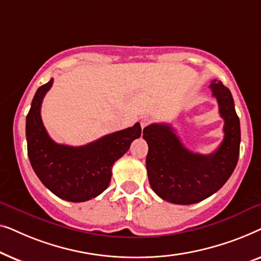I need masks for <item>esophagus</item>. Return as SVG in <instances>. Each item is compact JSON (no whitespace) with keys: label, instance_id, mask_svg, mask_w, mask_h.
I'll return each mask as SVG.
<instances>
[{"label":"esophagus","instance_id":"obj_1","mask_svg":"<svg viewBox=\"0 0 261 261\" xmlns=\"http://www.w3.org/2000/svg\"><path fill=\"white\" fill-rule=\"evenodd\" d=\"M149 123H151V119H148V117H144V119H141V121H140L141 129H144V128L147 127Z\"/></svg>","mask_w":261,"mask_h":261}]
</instances>
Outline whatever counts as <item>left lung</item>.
<instances>
[{
	"mask_svg": "<svg viewBox=\"0 0 261 261\" xmlns=\"http://www.w3.org/2000/svg\"><path fill=\"white\" fill-rule=\"evenodd\" d=\"M209 88L224 120L223 141L215 152L204 155L189 151L167 123H152L144 129L149 185L160 198L174 204H194L215 194L238 164L241 133L233 96L222 82L214 80Z\"/></svg>",
	"mask_w": 261,
	"mask_h": 261,
	"instance_id": "left-lung-1",
	"label": "left lung"
}]
</instances>
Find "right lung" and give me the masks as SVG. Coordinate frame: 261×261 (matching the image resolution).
Wrapping results in <instances>:
<instances>
[{"instance_id": "add662e5", "label": "right lung", "mask_w": 261, "mask_h": 261, "mask_svg": "<svg viewBox=\"0 0 261 261\" xmlns=\"http://www.w3.org/2000/svg\"><path fill=\"white\" fill-rule=\"evenodd\" d=\"M52 84L53 78L38 89L27 114L28 158L41 183L59 198L89 201L108 188L114 163L140 137V123L78 147L57 144L46 132L40 115L42 99Z\"/></svg>"}]
</instances>
